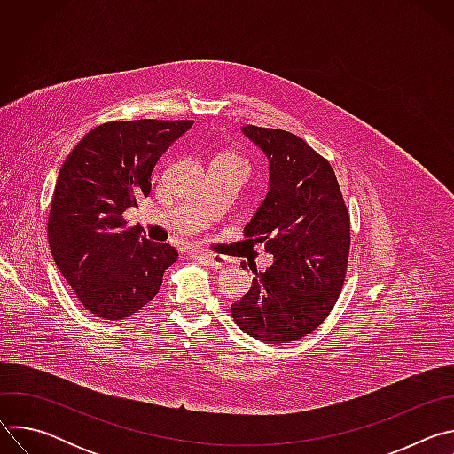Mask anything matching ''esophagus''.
<instances>
[{
    "mask_svg": "<svg viewBox=\"0 0 454 454\" xmlns=\"http://www.w3.org/2000/svg\"><path fill=\"white\" fill-rule=\"evenodd\" d=\"M198 254H200L201 258H205V261H207L212 268H215V270L224 268L226 264H230V258H228V256H223V254H215V253H210V251H198Z\"/></svg>",
    "mask_w": 454,
    "mask_h": 454,
    "instance_id": "obj_1",
    "label": "esophagus"
}]
</instances>
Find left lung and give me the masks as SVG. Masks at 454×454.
Returning <instances> with one entry per match:
<instances>
[{
    "label": "left lung",
    "mask_w": 454,
    "mask_h": 454,
    "mask_svg": "<svg viewBox=\"0 0 454 454\" xmlns=\"http://www.w3.org/2000/svg\"><path fill=\"white\" fill-rule=\"evenodd\" d=\"M240 131L270 163L266 200L246 224V235L266 242L273 264L231 303V316L258 341L289 343L319 327L340 296L350 219L331 163L305 140L256 125Z\"/></svg>",
    "instance_id": "1"
}]
</instances>
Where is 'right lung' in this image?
Returning <instances> with one entry per match:
<instances>
[{
  "mask_svg": "<svg viewBox=\"0 0 454 454\" xmlns=\"http://www.w3.org/2000/svg\"><path fill=\"white\" fill-rule=\"evenodd\" d=\"M192 123H102L60 167L48 242L55 266L91 314L104 319L135 314L158 294L165 270L177 261L176 247L151 242L140 226L125 228L121 214L149 196L153 168Z\"/></svg>",
  "mask_w": 454,
  "mask_h": 454,
  "instance_id": "add662e5",
  "label": "right lung"
}]
</instances>
